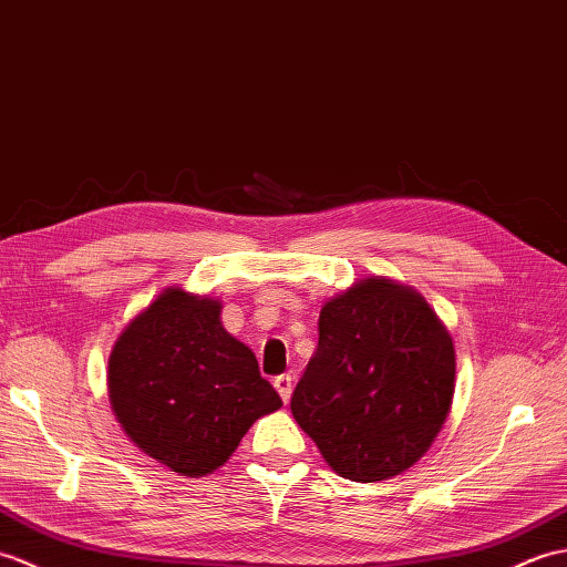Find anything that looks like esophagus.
I'll return each mask as SVG.
<instances>
[{
    "label": "esophagus",
    "mask_w": 567,
    "mask_h": 567,
    "mask_svg": "<svg viewBox=\"0 0 567 567\" xmlns=\"http://www.w3.org/2000/svg\"><path fill=\"white\" fill-rule=\"evenodd\" d=\"M274 388L279 390L281 400L288 402V400H291V393H293V379H291V375H288V373L276 375V379H274Z\"/></svg>",
    "instance_id": "esophagus-1"
}]
</instances>
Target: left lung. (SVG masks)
<instances>
[{"instance_id":"8db88e82","label":"left lung","mask_w":567,"mask_h":567,"mask_svg":"<svg viewBox=\"0 0 567 567\" xmlns=\"http://www.w3.org/2000/svg\"><path fill=\"white\" fill-rule=\"evenodd\" d=\"M318 349L291 412L332 471L375 483L432 446L454 398L446 327L408 286L367 279L320 310Z\"/></svg>"}]
</instances>
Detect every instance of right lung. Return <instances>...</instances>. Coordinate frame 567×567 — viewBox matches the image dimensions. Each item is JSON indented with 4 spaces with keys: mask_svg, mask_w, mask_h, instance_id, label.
Returning a JSON list of instances; mask_svg holds the SVG:
<instances>
[{
    "mask_svg": "<svg viewBox=\"0 0 567 567\" xmlns=\"http://www.w3.org/2000/svg\"><path fill=\"white\" fill-rule=\"evenodd\" d=\"M111 408L131 442L174 473L206 475L281 398L251 349L225 332L220 303L169 288L113 344Z\"/></svg>",
    "mask_w": 567,
    "mask_h": 567,
    "instance_id": "right-lung-1",
    "label": "right lung"
}]
</instances>
